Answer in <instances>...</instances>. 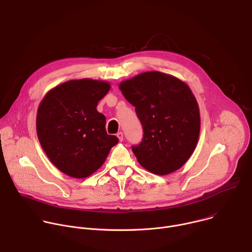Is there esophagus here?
Segmentation results:
<instances>
[{
  "label": "esophagus",
  "mask_w": 252,
  "mask_h": 252,
  "mask_svg": "<svg viewBox=\"0 0 252 252\" xmlns=\"http://www.w3.org/2000/svg\"><path fill=\"white\" fill-rule=\"evenodd\" d=\"M117 137H118V139H119V141H123V133L122 132H118L117 133V135H116Z\"/></svg>",
  "instance_id": "esophagus-1"
}]
</instances>
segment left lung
Segmentation results:
<instances>
[{
    "label": "left lung",
    "mask_w": 252,
    "mask_h": 252,
    "mask_svg": "<svg viewBox=\"0 0 252 252\" xmlns=\"http://www.w3.org/2000/svg\"><path fill=\"white\" fill-rule=\"evenodd\" d=\"M122 94L143 127V138L132 151L142 167L156 175L179 170L195 149L200 117L189 87L179 78L148 71L122 81Z\"/></svg>",
    "instance_id": "left-lung-1"
}]
</instances>
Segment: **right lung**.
I'll list each match as a JSON object with an SVG mask.
<instances>
[{
    "mask_svg": "<svg viewBox=\"0 0 252 252\" xmlns=\"http://www.w3.org/2000/svg\"><path fill=\"white\" fill-rule=\"evenodd\" d=\"M109 89L107 81L69 80L49 90L38 106L39 143L52 163L69 177L82 179L96 172L119 141L107 134L105 116L96 109Z\"/></svg>",
    "mask_w": 252,
    "mask_h": 252,
    "instance_id": "1",
    "label": "right lung"
}]
</instances>
